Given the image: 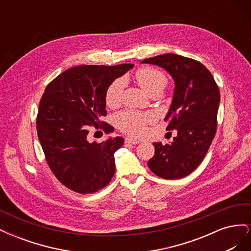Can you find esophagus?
I'll return each instance as SVG.
<instances>
[{
  "mask_svg": "<svg viewBox=\"0 0 251 251\" xmlns=\"http://www.w3.org/2000/svg\"><path fill=\"white\" fill-rule=\"evenodd\" d=\"M125 142L127 143V144H137V143H139V140L131 138V137H126V138L125 139Z\"/></svg>",
  "mask_w": 251,
  "mask_h": 251,
  "instance_id": "34e87169",
  "label": "esophagus"
}]
</instances>
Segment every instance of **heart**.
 I'll return each mask as SVG.
<instances>
[{
  "label": "heart",
  "mask_w": 251,
  "mask_h": 251,
  "mask_svg": "<svg viewBox=\"0 0 251 251\" xmlns=\"http://www.w3.org/2000/svg\"><path fill=\"white\" fill-rule=\"evenodd\" d=\"M140 87L150 95L154 92H162L168 85L166 75L158 69L144 67L137 70L135 74ZM125 79L117 78L112 81L104 92V102L109 108H116L121 101ZM154 120V115L151 113H141L133 110H126L116 116L117 126L121 131L132 135L141 136L146 133L147 125Z\"/></svg>",
  "instance_id": "heart-1"
}]
</instances>
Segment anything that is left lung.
Wrapping results in <instances>:
<instances>
[{
  "label": "left lung",
  "instance_id": "1",
  "mask_svg": "<svg viewBox=\"0 0 251 251\" xmlns=\"http://www.w3.org/2000/svg\"><path fill=\"white\" fill-rule=\"evenodd\" d=\"M168 71L175 92L166 130H177L172 143H153L150 170L163 179H181L194 172L206 155L217 131L220 91L209 70L198 60L172 53L143 59Z\"/></svg>",
  "mask_w": 251,
  "mask_h": 251
}]
</instances>
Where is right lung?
<instances>
[{
	"mask_svg": "<svg viewBox=\"0 0 251 251\" xmlns=\"http://www.w3.org/2000/svg\"><path fill=\"white\" fill-rule=\"evenodd\" d=\"M133 66H76L59 74L45 89L36 117L37 137L50 170L73 192L96 193L115 174L114 154L124 146V138L90 142L88 134L92 127L113 132L112 126L101 121L107 115L104 92Z\"/></svg>",
	"mask_w": 251,
	"mask_h": 251,
	"instance_id": "obj_1",
	"label": "right lung"
}]
</instances>
